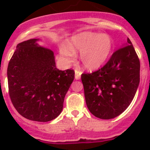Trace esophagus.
<instances>
[{"label":"esophagus","instance_id":"esophagus-1","mask_svg":"<svg viewBox=\"0 0 150 150\" xmlns=\"http://www.w3.org/2000/svg\"><path fill=\"white\" fill-rule=\"evenodd\" d=\"M75 79H79L80 78H81V75H82V71L79 70V69H75Z\"/></svg>","mask_w":150,"mask_h":150}]
</instances>
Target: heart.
Here are the masks:
<instances>
[{
    "instance_id": "1",
    "label": "heart",
    "mask_w": 150,
    "mask_h": 150,
    "mask_svg": "<svg viewBox=\"0 0 150 150\" xmlns=\"http://www.w3.org/2000/svg\"><path fill=\"white\" fill-rule=\"evenodd\" d=\"M69 47L61 48V56L71 61L76 51H81L82 65L89 70L100 68L105 63L113 48L111 38L107 34L85 32L75 35L69 41Z\"/></svg>"
}]
</instances>
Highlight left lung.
I'll return each mask as SVG.
<instances>
[{"mask_svg": "<svg viewBox=\"0 0 150 150\" xmlns=\"http://www.w3.org/2000/svg\"><path fill=\"white\" fill-rule=\"evenodd\" d=\"M89 111L100 119L119 116L132 101L140 80V61L132 43L114 51L99 70L81 75Z\"/></svg>", "mask_w": 150, "mask_h": 150, "instance_id": "left-lung-1", "label": "left lung"}]
</instances>
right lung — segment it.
Masks as SVG:
<instances>
[{
    "mask_svg": "<svg viewBox=\"0 0 150 150\" xmlns=\"http://www.w3.org/2000/svg\"><path fill=\"white\" fill-rule=\"evenodd\" d=\"M31 39L18 43L8 66V93L18 114L31 121L56 118L75 71L56 68L54 53Z\"/></svg>",
    "mask_w": 150,
    "mask_h": 150,
    "instance_id": "obj_1",
    "label": "right lung"
}]
</instances>
